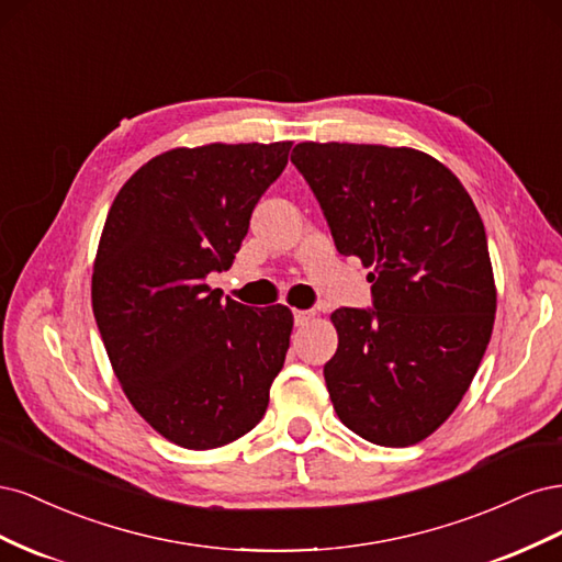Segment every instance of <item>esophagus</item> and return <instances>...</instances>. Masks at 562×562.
<instances>
[{
	"mask_svg": "<svg viewBox=\"0 0 562 562\" xmlns=\"http://www.w3.org/2000/svg\"><path fill=\"white\" fill-rule=\"evenodd\" d=\"M293 316H295V326H307V323L314 318V312L312 310H295Z\"/></svg>",
	"mask_w": 562,
	"mask_h": 562,
	"instance_id": "esophagus-1",
	"label": "esophagus"
}]
</instances>
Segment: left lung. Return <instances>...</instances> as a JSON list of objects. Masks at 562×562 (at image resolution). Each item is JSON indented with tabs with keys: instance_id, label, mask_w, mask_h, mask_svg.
Segmentation results:
<instances>
[{
	"instance_id": "8db88e82",
	"label": "left lung",
	"mask_w": 562,
	"mask_h": 562,
	"mask_svg": "<svg viewBox=\"0 0 562 562\" xmlns=\"http://www.w3.org/2000/svg\"><path fill=\"white\" fill-rule=\"evenodd\" d=\"M291 161L375 297L372 312L330 314L335 413L370 443L415 446L464 398L495 326L483 220L450 168L413 147L300 143Z\"/></svg>"
}]
</instances>
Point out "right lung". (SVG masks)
<instances>
[{
	"label": "right lung",
	"mask_w": 562,
	"mask_h": 562,
	"mask_svg": "<svg viewBox=\"0 0 562 562\" xmlns=\"http://www.w3.org/2000/svg\"><path fill=\"white\" fill-rule=\"evenodd\" d=\"M293 143L176 147L114 196L91 277L100 337L126 398L187 450L223 448L267 411L293 312H252L206 283L229 269Z\"/></svg>",
	"instance_id": "1"
}]
</instances>
